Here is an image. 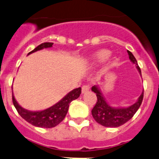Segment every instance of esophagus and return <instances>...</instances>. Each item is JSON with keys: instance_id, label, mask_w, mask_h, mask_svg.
Returning <instances> with one entry per match:
<instances>
[{"instance_id": "1", "label": "esophagus", "mask_w": 159, "mask_h": 159, "mask_svg": "<svg viewBox=\"0 0 159 159\" xmlns=\"http://www.w3.org/2000/svg\"><path fill=\"white\" fill-rule=\"evenodd\" d=\"M89 89H90V87L89 85H84L81 89V92H82V94H84L89 92Z\"/></svg>"}]
</instances>
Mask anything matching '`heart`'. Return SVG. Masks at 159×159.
<instances>
[{
    "label": "heart",
    "mask_w": 159,
    "mask_h": 159,
    "mask_svg": "<svg viewBox=\"0 0 159 159\" xmlns=\"http://www.w3.org/2000/svg\"><path fill=\"white\" fill-rule=\"evenodd\" d=\"M110 53L109 50H105V49L98 50L91 56L90 63L92 64H98L103 63L109 57Z\"/></svg>",
    "instance_id": "obj_1"
}]
</instances>
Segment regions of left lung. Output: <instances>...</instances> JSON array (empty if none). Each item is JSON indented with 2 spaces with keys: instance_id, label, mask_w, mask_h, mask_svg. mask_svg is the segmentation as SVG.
Segmentation results:
<instances>
[{
  "instance_id": "obj_1",
  "label": "left lung",
  "mask_w": 159,
  "mask_h": 159,
  "mask_svg": "<svg viewBox=\"0 0 159 159\" xmlns=\"http://www.w3.org/2000/svg\"><path fill=\"white\" fill-rule=\"evenodd\" d=\"M129 58L133 64H136L137 69L141 75V69L138 66L136 58L131 52L127 50ZM92 92L96 94L97 102L92 110V114L95 120L102 126L106 127H117L123 125L134 116L141 106L144 97V90L134 104L128 107H112L106 101L101 90L97 85L92 88Z\"/></svg>"
}]
</instances>
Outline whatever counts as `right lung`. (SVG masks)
I'll list each match as a JSON object with an SVG mask.
<instances>
[{
    "label": "right lung",
    "instance_id": "add662e5",
    "mask_svg": "<svg viewBox=\"0 0 159 159\" xmlns=\"http://www.w3.org/2000/svg\"><path fill=\"white\" fill-rule=\"evenodd\" d=\"M53 43H43L35 47L32 51L29 52L28 55L35 53L38 50H43V49L50 48L53 47ZM81 93V88L75 89L67 93L62 99L60 100L58 102H57L51 107L42 111H34V112L27 110L21 107L15 100L13 92H12V101H13L14 106L18 111V114L28 123L35 127L52 128V127H56L61 121H63L67 113L70 103L73 100L78 98Z\"/></svg>",
    "mask_w": 159,
    "mask_h": 159
}]
</instances>
